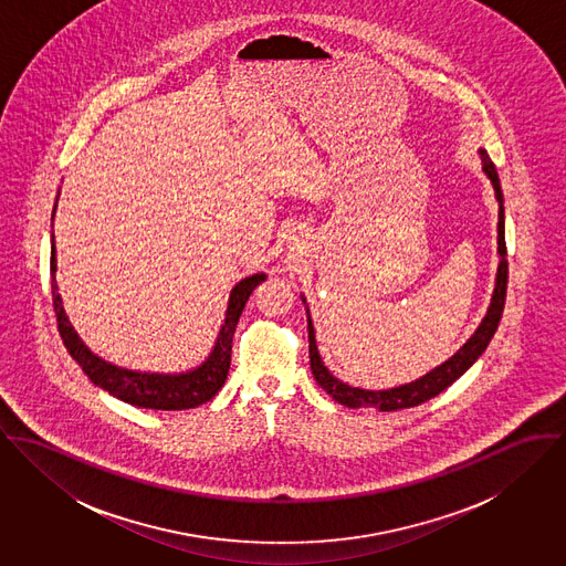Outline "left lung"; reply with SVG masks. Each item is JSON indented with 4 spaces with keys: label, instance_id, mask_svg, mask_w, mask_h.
Instances as JSON below:
<instances>
[{
    "label": "left lung",
    "instance_id": "8db88e82",
    "mask_svg": "<svg viewBox=\"0 0 566 566\" xmlns=\"http://www.w3.org/2000/svg\"><path fill=\"white\" fill-rule=\"evenodd\" d=\"M482 156V169L489 176L495 197L500 201V223H497V252H500V266H497V282H495V291H493V300L489 306V313L482 318L480 327L475 329V334L449 358L444 360L440 367L432 369L430 374H426L410 384L403 386H395L388 390H365V388H356L349 386L345 381H340L338 377L332 376L327 371V367L323 365L318 349H316V340H314V327L311 316H308V340H311V369H313L316 384L332 395V399H336L338 403L347 406V408H379L381 412H390V410H401V408H412L419 406L432 397H437L447 386H451L458 377L462 376L489 347L491 338L497 332V325L502 321L503 304H505V289H507V260H505V232H503V195L502 185H500V176L495 165L491 163L489 154L484 149H480Z\"/></svg>",
    "mask_w": 566,
    "mask_h": 566
}]
</instances>
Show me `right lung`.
I'll return each mask as SVG.
<instances>
[{
    "label": "right lung",
    "mask_w": 566,
    "mask_h": 566,
    "mask_svg": "<svg viewBox=\"0 0 566 566\" xmlns=\"http://www.w3.org/2000/svg\"><path fill=\"white\" fill-rule=\"evenodd\" d=\"M56 212V206H54ZM54 221V217H52ZM52 297H54V311L59 321V332L63 338L66 352L71 358L82 367L86 377L95 384L115 395L117 399L138 406V408H151V410H189L197 408L206 401H210L221 386L226 384V377L230 371V358H232V336L237 332V323L243 314V308L252 295L253 289L266 277L264 273H255L245 280H241L228 302L226 321L221 325V332L217 336V343L210 352V356L192 371L187 374H140L122 369L117 365H111L95 356L77 336L73 325L69 323L64 314L63 300L59 295L56 284V245L52 234Z\"/></svg>",
    "instance_id": "obj_1"
}]
</instances>
